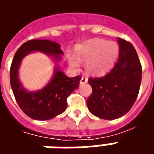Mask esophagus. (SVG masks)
<instances>
[{
    "label": "esophagus",
    "instance_id": "34e87169",
    "mask_svg": "<svg viewBox=\"0 0 154 154\" xmlns=\"http://www.w3.org/2000/svg\"><path fill=\"white\" fill-rule=\"evenodd\" d=\"M87 82V77H82L80 81V84H85Z\"/></svg>",
    "mask_w": 154,
    "mask_h": 154
}]
</instances>
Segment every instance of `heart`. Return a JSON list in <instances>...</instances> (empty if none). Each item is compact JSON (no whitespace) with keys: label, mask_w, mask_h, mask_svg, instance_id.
Returning <instances> with one entry per match:
<instances>
[{"label":"heart","mask_w":154,"mask_h":154,"mask_svg":"<svg viewBox=\"0 0 154 154\" xmlns=\"http://www.w3.org/2000/svg\"><path fill=\"white\" fill-rule=\"evenodd\" d=\"M119 54V47L116 42L94 38L78 44L75 56L70 55L67 60L73 70L80 67V62L86 61V69L89 73L101 75L113 67Z\"/></svg>","instance_id":"1"}]
</instances>
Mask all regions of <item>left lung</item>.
Listing matches in <instances>:
<instances>
[{"instance_id": "1", "label": "left lung", "mask_w": 154, "mask_h": 154, "mask_svg": "<svg viewBox=\"0 0 154 154\" xmlns=\"http://www.w3.org/2000/svg\"><path fill=\"white\" fill-rule=\"evenodd\" d=\"M118 61L109 73L100 77H90L92 92L87 99L88 110L104 119H118L125 116L139 95L142 67L137 52L128 41L118 38Z\"/></svg>"}]
</instances>
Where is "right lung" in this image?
Returning a JSON list of instances; mask_svg holds the SVG:
<instances>
[{
	"label": "right lung",
	"mask_w": 154,
	"mask_h": 154,
	"mask_svg": "<svg viewBox=\"0 0 154 154\" xmlns=\"http://www.w3.org/2000/svg\"><path fill=\"white\" fill-rule=\"evenodd\" d=\"M33 51H41L50 56L57 63L63 52L59 44L48 39H31L23 44L16 51L10 71L11 87L16 102L23 112L37 120L51 119L67 109V98L79 86L80 76L68 77L55 65L53 78L40 90L29 92L23 88L18 78L22 59Z\"/></svg>",
	"instance_id": "add662e5"
}]
</instances>
